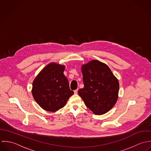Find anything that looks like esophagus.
Wrapping results in <instances>:
<instances>
[{"label":"esophagus","instance_id":"obj_1","mask_svg":"<svg viewBox=\"0 0 151 151\" xmlns=\"http://www.w3.org/2000/svg\"><path fill=\"white\" fill-rule=\"evenodd\" d=\"M78 89H76V90H75V91H74V93H75V94H76L78 93Z\"/></svg>","mask_w":151,"mask_h":151}]
</instances>
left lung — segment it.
<instances>
[{
  "mask_svg": "<svg viewBox=\"0 0 151 151\" xmlns=\"http://www.w3.org/2000/svg\"><path fill=\"white\" fill-rule=\"evenodd\" d=\"M84 88L78 91L85 105L95 114L108 112L117 102L119 82L109 67L97 60L82 66Z\"/></svg>",
  "mask_w": 151,
  "mask_h": 151,
  "instance_id": "left-lung-1",
  "label": "left lung"
}]
</instances>
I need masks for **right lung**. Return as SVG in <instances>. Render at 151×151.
<instances>
[{"instance_id": "right-lung-1", "label": "right lung", "mask_w": 151, "mask_h": 151, "mask_svg": "<svg viewBox=\"0 0 151 151\" xmlns=\"http://www.w3.org/2000/svg\"><path fill=\"white\" fill-rule=\"evenodd\" d=\"M64 70V65L50 63L41 70L32 82V96L46 111H58L74 93L69 88Z\"/></svg>"}]
</instances>
